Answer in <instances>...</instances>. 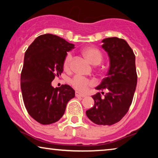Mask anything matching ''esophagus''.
Masks as SVG:
<instances>
[{"mask_svg": "<svg viewBox=\"0 0 158 158\" xmlns=\"http://www.w3.org/2000/svg\"><path fill=\"white\" fill-rule=\"evenodd\" d=\"M75 96L80 97V98H84V97H85V95L83 94H81V93L78 92V91H76V92H75Z\"/></svg>", "mask_w": 158, "mask_h": 158, "instance_id": "obj_1", "label": "esophagus"}]
</instances>
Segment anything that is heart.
<instances>
[{
    "label": "heart",
    "mask_w": 158,
    "mask_h": 158,
    "mask_svg": "<svg viewBox=\"0 0 158 158\" xmlns=\"http://www.w3.org/2000/svg\"><path fill=\"white\" fill-rule=\"evenodd\" d=\"M83 54L85 57L88 60V62L94 65L99 64L102 61L103 55L102 53L98 49L94 47H88L83 49ZM73 57L70 53H68L66 55L64 60L63 67L64 70H68L70 68L71 61H72ZM70 84L74 87L75 89L80 90V91H85L88 90L89 86L94 84V81H90L89 79L85 78L80 75H75L70 80Z\"/></svg>",
    "instance_id": "obj_1"
}]
</instances>
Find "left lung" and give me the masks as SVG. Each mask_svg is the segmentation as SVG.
<instances>
[{"mask_svg":"<svg viewBox=\"0 0 158 158\" xmlns=\"http://www.w3.org/2000/svg\"><path fill=\"white\" fill-rule=\"evenodd\" d=\"M110 66L107 75L97 90H106L92 96L94 106L86 111L88 118L98 125H112L119 122L129 111L137 82L135 55L123 39L109 37L102 40ZM104 94V93L101 92Z\"/></svg>","mask_w":158,"mask_h":158,"instance_id":"8db88e82","label":"left lung"}]
</instances>
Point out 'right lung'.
<instances>
[{
	"instance_id": "1",
	"label": "right lung",
	"mask_w": 158,
	"mask_h": 158,
	"mask_svg": "<svg viewBox=\"0 0 158 158\" xmlns=\"http://www.w3.org/2000/svg\"><path fill=\"white\" fill-rule=\"evenodd\" d=\"M74 46L60 36L46 34L36 38L26 51L21 74L22 97L28 113L40 124L59 121L67 103L75 97L70 85L52 86L55 76L63 71L67 52Z\"/></svg>"
}]
</instances>
